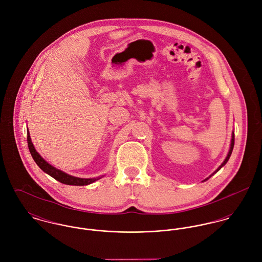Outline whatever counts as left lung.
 <instances>
[{"label":"left lung","instance_id":"obj_1","mask_svg":"<svg viewBox=\"0 0 262 262\" xmlns=\"http://www.w3.org/2000/svg\"><path fill=\"white\" fill-rule=\"evenodd\" d=\"M234 140H235V138H234V132H233V133H232V139H231V145H230V149H229L228 155H227V157L225 158V160L223 161V163H222V164H221V165H220V166L217 168V170H216V171H214V173H212V174H211L209 178H207L206 180H204V182H206L207 180H209V179H210V178H211L213 174H215L217 171H219V170H220V169H221V168L224 166L225 164L227 163V161L229 160V158H230V156H231V154H232V151H233V147H234Z\"/></svg>","mask_w":262,"mask_h":262}]
</instances>
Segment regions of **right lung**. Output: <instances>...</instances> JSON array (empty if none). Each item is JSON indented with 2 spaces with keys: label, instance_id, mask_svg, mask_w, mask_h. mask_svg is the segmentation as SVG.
<instances>
[{
  "label": "right lung",
  "instance_id": "right-lung-1",
  "mask_svg": "<svg viewBox=\"0 0 262 262\" xmlns=\"http://www.w3.org/2000/svg\"><path fill=\"white\" fill-rule=\"evenodd\" d=\"M27 143H28V147H29V151L34 159V161L36 162L38 166L47 174H49L50 177H52L53 179H55L56 181H58L61 184L64 185H70V186H86L90 184L95 183L96 181L100 180L101 177L98 178H94V179H80V178H76V177H73L70 176L57 168H55L54 166H52L51 164H49L46 160H44L41 155L38 153L32 141L30 138V134L29 131L27 132Z\"/></svg>",
  "mask_w": 262,
  "mask_h": 262
}]
</instances>
